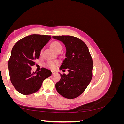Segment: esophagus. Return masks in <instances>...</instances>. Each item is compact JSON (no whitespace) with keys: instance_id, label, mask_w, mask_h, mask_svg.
<instances>
[{"instance_id":"obj_1","label":"esophagus","mask_w":124,"mask_h":124,"mask_svg":"<svg viewBox=\"0 0 124 124\" xmlns=\"http://www.w3.org/2000/svg\"><path fill=\"white\" fill-rule=\"evenodd\" d=\"M51 71H52V74H54L55 73H56V72L55 71H54V70H52Z\"/></svg>"}]
</instances>
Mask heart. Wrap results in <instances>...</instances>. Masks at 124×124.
<instances>
[{
	"mask_svg": "<svg viewBox=\"0 0 124 124\" xmlns=\"http://www.w3.org/2000/svg\"><path fill=\"white\" fill-rule=\"evenodd\" d=\"M51 47L52 48V49L56 52H57L59 50L62 49V44L59 42H57V41H55V42H53L51 44ZM42 51H41V52H42ZM58 62H57L49 61L47 62L46 65L47 67H48V68H51V69H54L56 68V66L58 65Z\"/></svg>",
	"mask_w": 124,
	"mask_h": 124,
	"instance_id": "heart-1",
	"label": "heart"
}]
</instances>
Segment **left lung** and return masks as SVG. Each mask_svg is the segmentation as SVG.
<instances>
[{
    "label": "left lung",
    "mask_w": 124,
    "mask_h": 124,
    "mask_svg": "<svg viewBox=\"0 0 124 124\" xmlns=\"http://www.w3.org/2000/svg\"><path fill=\"white\" fill-rule=\"evenodd\" d=\"M62 41L66 48V57L60 69H68V74H61L55 85L57 92L65 98L74 99L87 88L93 77V59L86 44L81 39L70 36H53Z\"/></svg>",
    "instance_id": "left-lung-1"
}]
</instances>
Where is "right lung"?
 <instances>
[{"instance_id":"obj_1","label":"right lung","mask_w":124,"mask_h":124,"mask_svg":"<svg viewBox=\"0 0 124 124\" xmlns=\"http://www.w3.org/2000/svg\"><path fill=\"white\" fill-rule=\"evenodd\" d=\"M51 36L33 34L25 37L15 44L8 62L11 83L17 92L28 95L38 91L43 81L51 76L46 68L32 72L31 66L40 57V52L50 39Z\"/></svg>"}]
</instances>
